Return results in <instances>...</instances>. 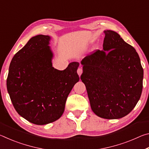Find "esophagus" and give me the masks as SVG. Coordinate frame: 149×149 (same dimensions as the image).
Masks as SVG:
<instances>
[{
	"label": "esophagus",
	"mask_w": 149,
	"mask_h": 149,
	"mask_svg": "<svg viewBox=\"0 0 149 149\" xmlns=\"http://www.w3.org/2000/svg\"><path fill=\"white\" fill-rule=\"evenodd\" d=\"M77 74L79 75V76L80 77L81 76V74H82V72H83V70H82V68H78L77 69Z\"/></svg>",
	"instance_id": "esophagus-1"
}]
</instances>
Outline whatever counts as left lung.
<instances>
[{
  "mask_svg": "<svg viewBox=\"0 0 149 149\" xmlns=\"http://www.w3.org/2000/svg\"><path fill=\"white\" fill-rule=\"evenodd\" d=\"M104 33L103 50L81 61V79L93 112L105 119H119L129 114L140 99L143 69L134 48L118 33Z\"/></svg>",
  "mask_w": 149,
  "mask_h": 149,
  "instance_id": "8db88e82",
  "label": "left lung"
}]
</instances>
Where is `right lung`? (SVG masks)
<instances>
[{
	"label": "right lung",
	"instance_id": "right-lung-1",
	"mask_svg": "<svg viewBox=\"0 0 149 149\" xmlns=\"http://www.w3.org/2000/svg\"><path fill=\"white\" fill-rule=\"evenodd\" d=\"M50 39L43 35L30 39L12 59L6 80L15 110L36 125L48 124L62 116L68 96L79 80L77 62L62 71L52 67Z\"/></svg>",
	"mask_w": 149,
	"mask_h": 149
}]
</instances>
